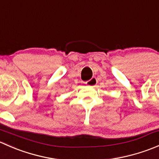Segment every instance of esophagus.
I'll list each match as a JSON object with an SVG mask.
<instances>
[{"mask_svg":"<svg viewBox=\"0 0 159 159\" xmlns=\"http://www.w3.org/2000/svg\"><path fill=\"white\" fill-rule=\"evenodd\" d=\"M97 83H98L97 79H96L95 78H92L91 80L86 81L85 84H87L88 86H90V87H94V86H95L96 84H97Z\"/></svg>","mask_w":159,"mask_h":159,"instance_id":"esophagus-1","label":"esophagus"}]
</instances>
